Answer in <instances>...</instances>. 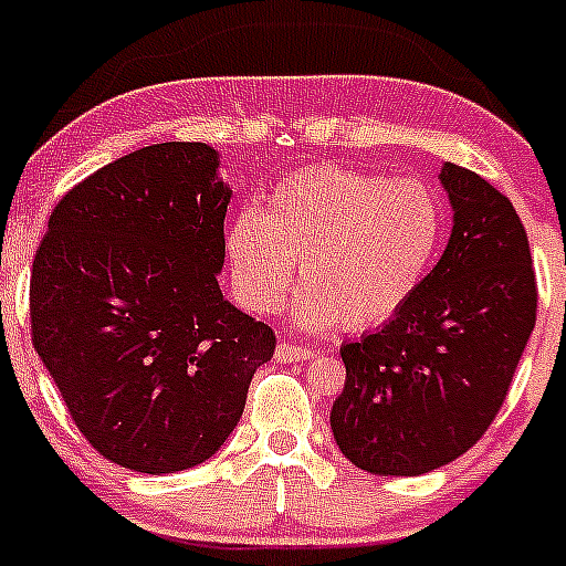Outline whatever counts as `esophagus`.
Returning a JSON list of instances; mask_svg holds the SVG:
<instances>
[{"label":"esophagus","instance_id":"obj_1","mask_svg":"<svg viewBox=\"0 0 566 566\" xmlns=\"http://www.w3.org/2000/svg\"><path fill=\"white\" fill-rule=\"evenodd\" d=\"M317 353L312 347L304 345H295V342H279L276 347V358L284 364H293V361H306V358H315Z\"/></svg>","mask_w":566,"mask_h":566}]
</instances>
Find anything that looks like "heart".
<instances>
[{"mask_svg": "<svg viewBox=\"0 0 566 566\" xmlns=\"http://www.w3.org/2000/svg\"><path fill=\"white\" fill-rule=\"evenodd\" d=\"M443 235L447 210L430 182L323 164L279 182L265 213L241 210L227 256L251 312H276L298 265L301 325L364 331L408 306Z\"/></svg>", "mask_w": 566, "mask_h": 566, "instance_id": "heart-1", "label": "heart"}]
</instances>
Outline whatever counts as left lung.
I'll use <instances>...</instances> for the list:
<instances>
[{"mask_svg":"<svg viewBox=\"0 0 566 566\" xmlns=\"http://www.w3.org/2000/svg\"><path fill=\"white\" fill-rule=\"evenodd\" d=\"M454 210L438 265L397 317L339 356L336 447L380 476H419L458 460L493 424L536 323L528 238L510 199L447 164Z\"/></svg>","mask_w":566,"mask_h":566,"instance_id":"1","label":"left lung"}]
</instances>
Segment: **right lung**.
Returning a JSON list of instances; mask_svg holds the SVG:
<instances>
[{
  "label": "right lung",
  "mask_w": 566,
  "mask_h": 566,
  "mask_svg": "<svg viewBox=\"0 0 566 566\" xmlns=\"http://www.w3.org/2000/svg\"><path fill=\"white\" fill-rule=\"evenodd\" d=\"M227 205L219 153L164 142L73 186L38 247L32 345L82 436L130 471L213 458L276 347L219 290Z\"/></svg>",
  "instance_id": "right-lung-1"
}]
</instances>
